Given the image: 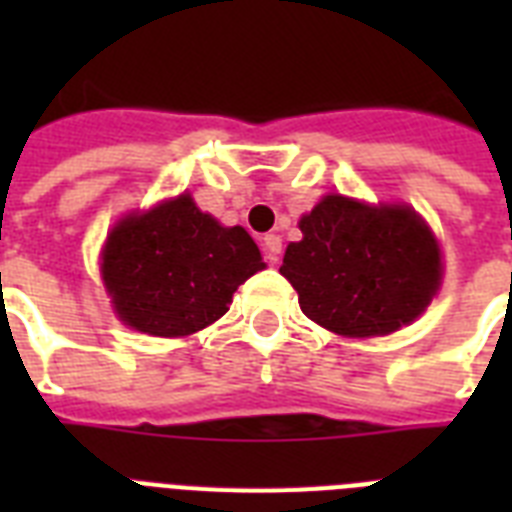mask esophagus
Masks as SVG:
<instances>
[{
	"label": "esophagus",
	"instance_id": "esophagus-1",
	"mask_svg": "<svg viewBox=\"0 0 512 512\" xmlns=\"http://www.w3.org/2000/svg\"><path fill=\"white\" fill-rule=\"evenodd\" d=\"M263 247H265V260L271 265L279 263V255H281V236L279 233H268L263 239Z\"/></svg>",
	"mask_w": 512,
	"mask_h": 512
}]
</instances>
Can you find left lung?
<instances>
[{
    "label": "left lung",
    "mask_w": 512,
    "mask_h": 512,
    "mask_svg": "<svg viewBox=\"0 0 512 512\" xmlns=\"http://www.w3.org/2000/svg\"><path fill=\"white\" fill-rule=\"evenodd\" d=\"M300 231L279 271L305 316L337 335H390L417 319L441 284V249L409 207L327 196Z\"/></svg>",
    "instance_id": "1"
}]
</instances>
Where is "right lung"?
<instances>
[{
  "instance_id": "add662e5",
  "label": "right lung",
  "mask_w": 512,
  "mask_h": 512,
  "mask_svg": "<svg viewBox=\"0 0 512 512\" xmlns=\"http://www.w3.org/2000/svg\"><path fill=\"white\" fill-rule=\"evenodd\" d=\"M244 228H223L188 193L124 217L103 249V281L124 324L156 337L199 332L228 311L239 284L263 271Z\"/></svg>"
}]
</instances>
